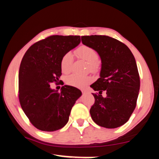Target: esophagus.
I'll return each mask as SVG.
<instances>
[{
	"instance_id": "34e87169",
	"label": "esophagus",
	"mask_w": 159,
	"mask_h": 159,
	"mask_svg": "<svg viewBox=\"0 0 159 159\" xmlns=\"http://www.w3.org/2000/svg\"><path fill=\"white\" fill-rule=\"evenodd\" d=\"M82 93H83V95H85L86 92H85V91H82Z\"/></svg>"
}]
</instances>
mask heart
<instances>
[{"mask_svg": "<svg viewBox=\"0 0 159 159\" xmlns=\"http://www.w3.org/2000/svg\"><path fill=\"white\" fill-rule=\"evenodd\" d=\"M76 52L79 57L89 63V67L91 69H95L98 66L99 55L93 48L88 45H81L78 48ZM74 56L71 52H66L61 57L60 67L63 73L68 74L71 71ZM92 81V77L88 76H80L76 74L69 75L66 78V83L67 85L78 88H84Z\"/></svg>", "mask_w": 159, "mask_h": 159, "instance_id": "1", "label": "heart"}]
</instances>
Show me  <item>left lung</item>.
Listing matches in <instances>:
<instances>
[{"label": "left lung", "mask_w": 159, "mask_h": 159, "mask_svg": "<svg viewBox=\"0 0 159 159\" xmlns=\"http://www.w3.org/2000/svg\"><path fill=\"white\" fill-rule=\"evenodd\" d=\"M81 41L97 51L102 61L100 77L90 85L99 92L93 93L92 119L104 128L120 127L129 120L138 98L140 80L135 59L127 45L114 38L83 36Z\"/></svg>", "instance_id": "obj_1"}]
</instances>
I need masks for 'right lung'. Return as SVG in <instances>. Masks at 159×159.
<instances>
[{
	"label": "right lung",
	"instance_id": "1",
	"mask_svg": "<svg viewBox=\"0 0 159 159\" xmlns=\"http://www.w3.org/2000/svg\"><path fill=\"white\" fill-rule=\"evenodd\" d=\"M80 42V36L54 35L35 43L24 55L19 71V99L32 125L40 130L63 128L81 96L73 86L64 85L59 92L50 85L57 83L61 76V57Z\"/></svg>",
	"mask_w": 159,
	"mask_h": 159
}]
</instances>
